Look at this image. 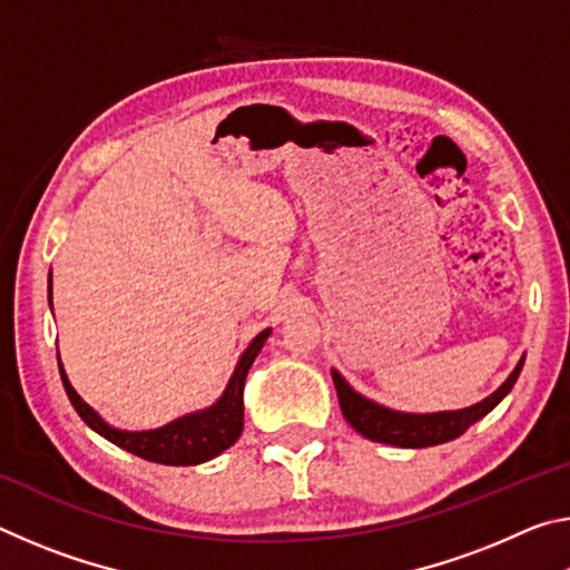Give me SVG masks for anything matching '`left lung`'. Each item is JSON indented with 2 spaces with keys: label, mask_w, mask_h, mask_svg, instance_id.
I'll use <instances>...</instances> for the list:
<instances>
[{
  "label": "left lung",
  "mask_w": 570,
  "mask_h": 570,
  "mask_svg": "<svg viewBox=\"0 0 570 570\" xmlns=\"http://www.w3.org/2000/svg\"><path fill=\"white\" fill-rule=\"evenodd\" d=\"M523 362L525 360H520L515 364L510 377L500 384L490 397L472 404V407L450 412H397L362 397L360 392H354L350 384H346V380L336 370H332V380L336 387V397H340L344 420L350 422L360 435L394 448H432L460 438L470 424H475L478 420L485 417L490 410H495L500 400L513 390L518 374L523 370Z\"/></svg>",
  "instance_id": "left-lung-1"
}]
</instances>
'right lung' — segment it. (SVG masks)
<instances>
[{
  "label": "right lung",
  "instance_id": "1",
  "mask_svg": "<svg viewBox=\"0 0 570 570\" xmlns=\"http://www.w3.org/2000/svg\"><path fill=\"white\" fill-rule=\"evenodd\" d=\"M50 308H52V274H50ZM272 330H264L262 334L254 336V342L248 344V350L240 354L234 374L226 384V392L220 394V400L210 407L200 412H190L186 417H178L168 424H163L158 430H146V432H125L118 428H110L98 412H95L88 402H82L80 394L67 380L60 362V374L67 397H70L72 407L80 414L82 422L88 424L90 430L98 432L105 440H110L112 445L132 452L142 460L160 462V465H200V462L214 460L220 452L228 450L234 442L240 438V430H244V384L250 364L262 352L264 342L268 340Z\"/></svg>",
  "mask_w": 570,
  "mask_h": 570
}]
</instances>
